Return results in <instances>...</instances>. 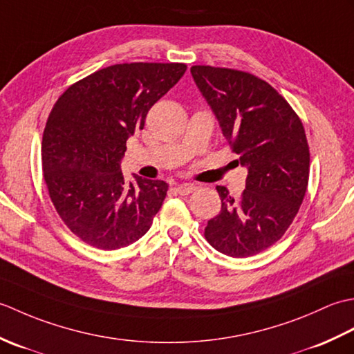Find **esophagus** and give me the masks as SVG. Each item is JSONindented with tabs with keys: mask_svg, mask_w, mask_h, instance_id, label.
Listing matches in <instances>:
<instances>
[{
	"mask_svg": "<svg viewBox=\"0 0 354 354\" xmlns=\"http://www.w3.org/2000/svg\"><path fill=\"white\" fill-rule=\"evenodd\" d=\"M175 190H176V193L185 196V194H190L194 190V185L193 184H179V185H176Z\"/></svg>",
	"mask_w": 354,
	"mask_h": 354,
	"instance_id": "esophagus-1",
	"label": "esophagus"
}]
</instances>
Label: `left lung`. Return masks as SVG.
I'll return each instance as SVG.
<instances>
[{"mask_svg": "<svg viewBox=\"0 0 354 354\" xmlns=\"http://www.w3.org/2000/svg\"><path fill=\"white\" fill-rule=\"evenodd\" d=\"M190 71L248 169L240 198L216 187L222 208L204 234L225 255L251 257L283 237L304 199L310 167L304 126L284 97L254 74L209 65Z\"/></svg>", "mask_w": 354, "mask_h": 354, "instance_id": "left-lung-1", "label": "left lung"}]
</instances>
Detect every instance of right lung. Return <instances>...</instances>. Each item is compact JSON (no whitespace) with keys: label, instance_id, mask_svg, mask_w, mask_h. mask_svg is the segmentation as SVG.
<instances>
[{"label":"right lung","instance_id":"add662e5","mask_svg":"<svg viewBox=\"0 0 354 354\" xmlns=\"http://www.w3.org/2000/svg\"><path fill=\"white\" fill-rule=\"evenodd\" d=\"M185 64H117L71 85L53 106L42 137V170L64 223L99 250L137 242L160 212L169 185L126 181V141L149 109L178 84Z\"/></svg>","mask_w":354,"mask_h":354}]
</instances>
